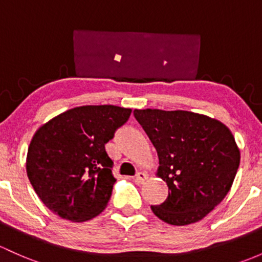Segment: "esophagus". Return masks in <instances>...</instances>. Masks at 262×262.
I'll return each instance as SVG.
<instances>
[{
	"instance_id": "obj_1",
	"label": "esophagus",
	"mask_w": 262,
	"mask_h": 262,
	"mask_svg": "<svg viewBox=\"0 0 262 262\" xmlns=\"http://www.w3.org/2000/svg\"><path fill=\"white\" fill-rule=\"evenodd\" d=\"M148 178V174L147 173H144V172H138L136 174V178H134V182H136L137 184H143L145 182V180H147Z\"/></svg>"
}]
</instances>
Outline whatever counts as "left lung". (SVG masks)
<instances>
[{"instance_id": "8db88e82", "label": "left lung", "mask_w": 262, "mask_h": 262, "mask_svg": "<svg viewBox=\"0 0 262 262\" xmlns=\"http://www.w3.org/2000/svg\"><path fill=\"white\" fill-rule=\"evenodd\" d=\"M153 143L158 176L168 186L163 203L150 206L169 225L202 220L224 200L240 166V150L230 129L206 115L186 110H134Z\"/></svg>"}]
</instances>
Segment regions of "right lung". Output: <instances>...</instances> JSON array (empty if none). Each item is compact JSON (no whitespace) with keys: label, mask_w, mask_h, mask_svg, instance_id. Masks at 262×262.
I'll return each instance as SVG.
<instances>
[{"label":"right lung","mask_w":262,"mask_h":262,"mask_svg":"<svg viewBox=\"0 0 262 262\" xmlns=\"http://www.w3.org/2000/svg\"><path fill=\"white\" fill-rule=\"evenodd\" d=\"M130 113L114 105L79 106L35 133L27 150V177L49 210L82 222L105 208L117 181L105 144Z\"/></svg>","instance_id":"obj_1"}]
</instances>
